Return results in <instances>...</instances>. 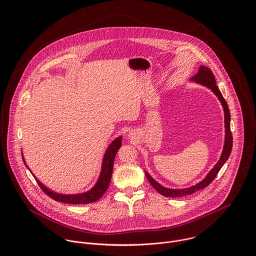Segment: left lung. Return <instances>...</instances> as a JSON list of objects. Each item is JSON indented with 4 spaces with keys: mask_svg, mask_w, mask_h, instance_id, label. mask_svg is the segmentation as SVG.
<instances>
[{
    "mask_svg": "<svg viewBox=\"0 0 256 256\" xmlns=\"http://www.w3.org/2000/svg\"><path fill=\"white\" fill-rule=\"evenodd\" d=\"M191 80H193L197 84H200L202 86H205L209 88L210 90H212V92L218 96V98L220 100V104H222V106L224 108V127H226L224 145V150H222V156L220 158L219 162L216 164L214 168L207 174V176L201 182L196 184L195 186L185 188V189H168V188H166V187L160 185L158 183L150 178V176L148 172H145L146 178H148V182L150 183V185L160 194H162L166 197H182V196L192 194V193H194L198 190H201V189L205 188L206 186H208L210 183L216 178L220 168L224 166V164L228 158V156L230 154V152H232V132H230V110H228L226 102L224 100V98H222V96L220 92L219 88L216 84V80H215L214 74L212 73V71L208 67L200 66L198 73L191 78Z\"/></svg>",
    "mask_w": 256,
    "mask_h": 256,
    "instance_id": "obj_1",
    "label": "left lung"
}]
</instances>
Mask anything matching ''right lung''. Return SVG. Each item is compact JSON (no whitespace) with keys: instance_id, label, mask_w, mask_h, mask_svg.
Returning <instances> with one entry per match:
<instances>
[{"instance_id":"1","label":"right lung","mask_w":256,"mask_h":256,"mask_svg":"<svg viewBox=\"0 0 256 256\" xmlns=\"http://www.w3.org/2000/svg\"><path fill=\"white\" fill-rule=\"evenodd\" d=\"M121 140H122V137H118L108 148L106 154L104 156L102 168V172H100V178H98L96 184L94 186V188L90 189V191L82 193V194H76V195L59 194V193L49 190L36 178L39 187L41 188L42 191H44L45 194H47L50 198H52L53 200H55L57 202H62V203H67V204H88V203H92V202L98 201V199L102 198V196L104 194V192L108 188V185L111 180L112 170H113V162H114L117 150L121 146Z\"/></svg>"}]
</instances>
